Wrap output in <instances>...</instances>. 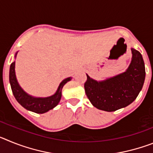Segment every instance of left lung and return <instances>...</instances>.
<instances>
[{
    "instance_id": "8db88e82",
    "label": "left lung",
    "mask_w": 153,
    "mask_h": 153,
    "mask_svg": "<svg viewBox=\"0 0 153 153\" xmlns=\"http://www.w3.org/2000/svg\"><path fill=\"white\" fill-rule=\"evenodd\" d=\"M132 60L125 72L97 81L87 76L84 83L86 94L94 107L113 112L129 106L138 97L146 77L143 56L131 48Z\"/></svg>"
}]
</instances>
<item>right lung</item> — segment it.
Returning a JSON list of instances; mask_svg holds the SVG:
<instances>
[{
  "label": "right lung",
  "instance_id": "add662e5",
  "mask_svg": "<svg viewBox=\"0 0 153 153\" xmlns=\"http://www.w3.org/2000/svg\"><path fill=\"white\" fill-rule=\"evenodd\" d=\"M17 52L15 53L16 58ZM72 77L63 79L58 86L56 93L47 97H35L24 91L17 82L15 74V61L10 64L9 72V81L11 86L13 94L17 102L27 110L36 113H44L56 106L62 97V89L67 82L71 80Z\"/></svg>",
  "mask_w": 153,
  "mask_h": 153
}]
</instances>
